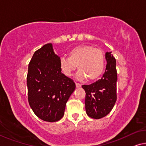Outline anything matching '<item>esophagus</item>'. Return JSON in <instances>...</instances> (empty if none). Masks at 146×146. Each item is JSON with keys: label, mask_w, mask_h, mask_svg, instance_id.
<instances>
[{"label": "esophagus", "mask_w": 146, "mask_h": 146, "mask_svg": "<svg viewBox=\"0 0 146 146\" xmlns=\"http://www.w3.org/2000/svg\"><path fill=\"white\" fill-rule=\"evenodd\" d=\"M81 86H82L81 84H79V83L76 82V87H77V88H80Z\"/></svg>", "instance_id": "34e87169"}]
</instances>
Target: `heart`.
Returning <instances> with one entry per match:
<instances>
[{
  "mask_svg": "<svg viewBox=\"0 0 146 146\" xmlns=\"http://www.w3.org/2000/svg\"><path fill=\"white\" fill-rule=\"evenodd\" d=\"M59 66L62 72L70 77L76 68L79 69L77 73L78 79L87 78L92 81L98 78L105 68V55L100 48L90 45H79L71 48L68 52V58L61 57Z\"/></svg>",
  "mask_w": 146,
  "mask_h": 146,
  "instance_id": "obj_1",
  "label": "heart"
}]
</instances>
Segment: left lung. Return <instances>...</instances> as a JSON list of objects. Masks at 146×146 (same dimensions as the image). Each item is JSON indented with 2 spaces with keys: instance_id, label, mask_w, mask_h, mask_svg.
<instances>
[{
  "instance_id": "8db88e82",
  "label": "left lung",
  "mask_w": 146,
  "mask_h": 146,
  "mask_svg": "<svg viewBox=\"0 0 146 146\" xmlns=\"http://www.w3.org/2000/svg\"><path fill=\"white\" fill-rule=\"evenodd\" d=\"M105 59L107 64L101 79L82 86L86 92V112L94 119L102 118L109 114L116 101V61L112 52H106Z\"/></svg>"
}]
</instances>
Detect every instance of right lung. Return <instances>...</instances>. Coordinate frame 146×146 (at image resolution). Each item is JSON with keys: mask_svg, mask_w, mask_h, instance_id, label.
Instances as JSON below:
<instances>
[{"mask_svg": "<svg viewBox=\"0 0 146 146\" xmlns=\"http://www.w3.org/2000/svg\"><path fill=\"white\" fill-rule=\"evenodd\" d=\"M60 58L52 44H45L34 52L28 69L29 105L39 118L48 122L62 118L67 101L76 87L72 79L62 73Z\"/></svg>", "mask_w": 146, "mask_h": 146, "instance_id": "add662e5", "label": "right lung"}]
</instances>
